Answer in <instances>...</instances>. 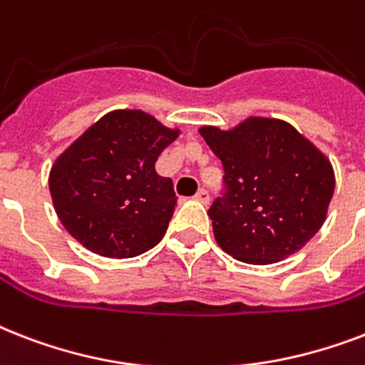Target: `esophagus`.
Returning a JSON list of instances; mask_svg holds the SVG:
<instances>
[{
  "label": "esophagus",
  "instance_id": "esophagus-1",
  "mask_svg": "<svg viewBox=\"0 0 365 365\" xmlns=\"http://www.w3.org/2000/svg\"><path fill=\"white\" fill-rule=\"evenodd\" d=\"M195 200H199V202H202V205H208V202H210V195H208L206 189H200L199 193L195 195Z\"/></svg>",
  "mask_w": 365,
  "mask_h": 365
}]
</instances>
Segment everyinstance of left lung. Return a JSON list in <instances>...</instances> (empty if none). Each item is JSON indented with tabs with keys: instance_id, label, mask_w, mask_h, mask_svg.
Returning <instances> with one entry per match:
<instances>
[{
	"instance_id": "left-lung-1",
	"label": "left lung",
	"mask_w": 365,
	"mask_h": 365,
	"mask_svg": "<svg viewBox=\"0 0 365 365\" xmlns=\"http://www.w3.org/2000/svg\"><path fill=\"white\" fill-rule=\"evenodd\" d=\"M225 170L227 193L208 210L223 252L271 265L299 252L326 222L335 174L329 159L297 128L250 115L222 130L200 126Z\"/></svg>"
}]
</instances>
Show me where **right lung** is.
<instances>
[{
    "mask_svg": "<svg viewBox=\"0 0 365 365\" xmlns=\"http://www.w3.org/2000/svg\"><path fill=\"white\" fill-rule=\"evenodd\" d=\"M180 136L142 110H113L71 142L51 166L48 189L66 231L93 254L126 259L166 233L176 193L155 170Z\"/></svg>",
    "mask_w": 365,
    "mask_h": 365,
    "instance_id": "right-lung-1",
    "label": "right lung"
}]
</instances>
